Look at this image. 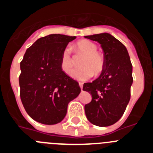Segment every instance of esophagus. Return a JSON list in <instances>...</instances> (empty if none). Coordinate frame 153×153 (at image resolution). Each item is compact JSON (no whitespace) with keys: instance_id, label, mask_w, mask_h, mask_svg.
Segmentation results:
<instances>
[{"instance_id":"obj_1","label":"esophagus","mask_w":153,"mask_h":153,"mask_svg":"<svg viewBox=\"0 0 153 153\" xmlns=\"http://www.w3.org/2000/svg\"><path fill=\"white\" fill-rule=\"evenodd\" d=\"M79 87H80L81 90H83V83H81V82H79Z\"/></svg>"}]
</instances>
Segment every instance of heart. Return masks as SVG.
I'll list each match as a JSON object with an SVG mask.
<instances>
[{
  "label": "heart",
  "mask_w": 153,
  "mask_h": 153,
  "mask_svg": "<svg viewBox=\"0 0 153 153\" xmlns=\"http://www.w3.org/2000/svg\"><path fill=\"white\" fill-rule=\"evenodd\" d=\"M74 49L77 52L84 54L80 60L81 67L72 72V77L78 80H86L95 74H100L105 67L104 57L100 53L97 52V47L94 43L88 40H82L74 45ZM74 60L71 51L65 48L61 53L60 58V67L63 73L70 74L74 67Z\"/></svg>",
  "instance_id": "obj_1"
}]
</instances>
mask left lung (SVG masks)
I'll return each instance as SVG.
<instances>
[{"label":"left lung","mask_w":153,"mask_h":153,"mask_svg":"<svg viewBox=\"0 0 153 153\" xmlns=\"http://www.w3.org/2000/svg\"><path fill=\"white\" fill-rule=\"evenodd\" d=\"M101 44L105 67L92 83L83 84L91 93L92 100L85 105L86 118L98 126H109L123 115L130 100L132 66L125 46L109 33L85 36Z\"/></svg>","instance_id":"1"}]
</instances>
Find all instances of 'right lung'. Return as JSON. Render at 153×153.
<instances>
[{"label":"right lung","instance_id":"obj_1","mask_svg":"<svg viewBox=\"0 0 153 153\" xmlns=\"http://www.w3.org/2000/svg\"><path fill=\"white\" fill-rule=\"evenodd\" d=\"M76 36L51 34L38 39L21 62L20 96L31 118L46 125L61 122L68 103L80 93L77 81L60 67L61 53Z\"/></svg>","mask_w":153,"mask_h":153}]
</instances>
